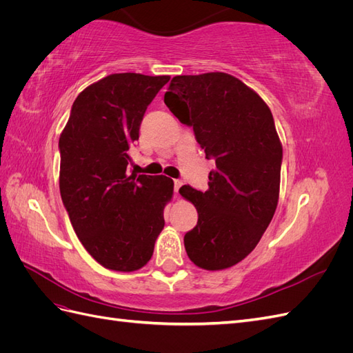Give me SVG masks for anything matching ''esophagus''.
Returning <instances> with one entry per match:
<instances>
[{"label": "esophagus", "mask_w": 353, "mask_h": 353, "mask_svg": "<svg viewBox=\"0 0 353 353\" xmlns=\"http://www.w3.org/2000/svg\"><path fill=\"white\" fill-rule=\"evenodd\" d=\"M181 185H183V181L181 179H174V191L178 194V190L181 188Z\"/></svg>", "instance_id": "obj_1"}]
</instances>
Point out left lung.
I'll list each match as a JSON object with an SVG mask.
<instances>
[{"label":"left lung","instance_id":"8db88e82","mask_svg":"<svg viewBox=\"0 0 353 353\" xmlns=\"http://www.w3.org/2000/svg\"><path fill=\"white\" fill-rule=\"evenodd\" d=\"M165 104L193 126L216 165L205 193L179 188L199 213L184 237L187 254L203 270L230 268L256 248L279 205L283 147L272 113L248 85L222 72L172 78Z\"/></svg>","mask_w":353,"mask_h":353}]
</instances>
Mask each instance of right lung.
<instances>
[{
	"label": "right lung",
	"mask_w": 353,
	"mask_h": 353,
	"mask_svg": "<svg viewBox=\"0 0 353 353\" xmlns=\"http://www.w3.org/2000/svg\"><path fill=\"white\" fill-rule=\"evenodd\" d=\"M169 77L113 73L73 101L60 148V194L83 248L104 268L131 272L150 261L174 181L130 174V147L147 105Z\"/></svg>",
	"instance_id": "add662e5"
}]
</instances>
